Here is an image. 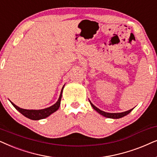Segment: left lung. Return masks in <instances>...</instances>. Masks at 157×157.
Masks as SVG:
<instances>
[{
    "mask_svg": "<svg viewBox=\"0 0 157 157\" xmlns=\"http://www.w3.org/2000/svg\"><path fill=\"white\" fill-rule=\"evenodd\" d=\"M90 103L92 107L94 108V110H95L98 113L102 115V116H103L104 117H106V118H109L117 119V118H122V117H124L125 116H126V115H128V113H130L131 112V110L133 109V108H132V109L127 110V111H125V112H123V113H107V112L103 111V110H100L99 108L95 107V106L90 101Z\"/></svg>",
    "mask_w": 157,
    "mask_h": 157,
    "instance_id": "8db88e82",
    "label": "left lung"
}]
</instances>
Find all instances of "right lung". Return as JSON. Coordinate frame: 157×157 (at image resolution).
Segmentation results:
<instances>
[{
  "instance_id": "obj_1",
  "label": "right lung",
  "mask_w": 157,
  "mask_h": 157,
  "mask_svg": "<svg viewBox=\"0 0 157 157\" xmlns=\"http://www.w3.org/2000/svg\"><path fill=\"white\" fill-rule=\"evenodd\" d=\"M64 85L62 87L61 93H60L59 98L58 100L57 101V103L55 104H54L53 105L50 106L49 108H44V109H41V110H26V109H23V108H21L19 107H18L17 105H16L15 104L11 103L12 105H13V107L16 108L18 111H19L21 113L22 115H24V116H26V118H28L29 119H31V120H40V119H43L47 118V117L49 116L50 115L53 113L55 111L59 109V106H60V102H61V99H62V90H63Z\"/></svg>"
}]
</instances>
